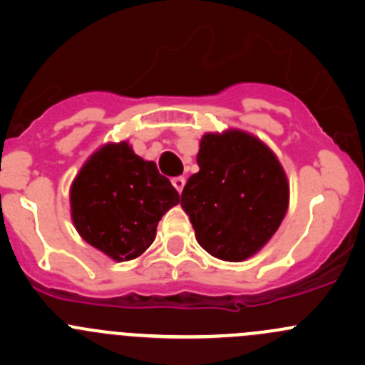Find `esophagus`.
Masks as SVG:
<instances>
[{
	"label": "esophagus",
	"mask_w": 365,
	"mask_h": 365,
	"mask_svg": "<svg viewBox=\"0 0 365 365\" xmlns=\"http://www.w3.org/2000/svg\"><path fill=\"white\" fill-rule=\"evenodd\" d=\"M173 185H175V189L182 194L183 187H185V178H183V176H176V178H173Z\"/></svg>",
	"instance_id": "1"
}]
</instances>
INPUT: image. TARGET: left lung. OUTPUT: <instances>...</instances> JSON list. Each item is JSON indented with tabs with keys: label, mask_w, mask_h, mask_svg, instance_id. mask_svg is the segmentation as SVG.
I'll use <instances>...</instances> for the list:
<instances>
[{
	"label": "left lung",
	"mask_w": 365,
	"mask_h": 365,
	"mask_svg": "<svg viewBox=\"0 0 365 365\" xmlns=\"http://www.w3.org/2000/svg\"><path fill=\"white\" fill-rule=\"evenodd\" d=\"M197 164L182 192L197 244L219 259H247L284 219V169L268 146L240 130L203 135Z\"/></svg>",
	"instance_id": "obj_1"
}]
</instances>
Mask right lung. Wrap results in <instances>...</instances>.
Listing matches in <instances>:
<instances>
[{
  "label": "right lung",
  "mask_w": 365,
  "mask_h": 365,
  "mask_svg": "<svg viewBox=\"0 0 365 365\" xmlns=\"http://www.w3.org/2000/svg\"><path fill=\"white\" fill-rule=\"evenodd\" d=\"M180 194L127 143L106 145L83 165L70 189L81 237L116 261L138 257L155 240L157 224Z\"/></svg>",
  "instance_id": "right-lung-1"
}]
</instances>
